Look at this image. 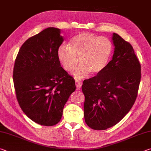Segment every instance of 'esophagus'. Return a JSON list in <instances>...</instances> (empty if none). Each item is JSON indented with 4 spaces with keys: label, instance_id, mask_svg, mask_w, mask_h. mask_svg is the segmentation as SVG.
<instances>
[{
    "label": "esophagus",
    "instance_id": "34e87169",
    "mask_svg": "<svg viewBox=\"0 0 151 151\" xmlns=\"http://www.w3.org/2000/svg\"><path fill=\"white\" fill-rule=\"evenodd\" d=\"M75 83H76V88L77 90H80V88H81L82 86V83L81 81H75Z\"/></svg>",
    "mask_w": 151,
    "mask_h": 151
}]
</instances>
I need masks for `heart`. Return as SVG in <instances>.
<instances>
[{
	"label": "heart",
	"mask_w": 151,
	"mask_h": 151,
	"mask_svg": "<svg viewBox=\"0 0 151 151\" xmlns=\"http://www.w3.org/2000/svg\"><path fill=\"white\" fill-rule=\"evenodd\" d=\"M113 46L108 38L98 37L90 32H82L75 36L70 46L61 45L57 56L63 68L73 72L78 63L81 65L74 73L75 78L81 79L89 73L96 75L103 72L111 57Z\"/></svg>",
	"instance_id": "heart-1"
}]
</instances>
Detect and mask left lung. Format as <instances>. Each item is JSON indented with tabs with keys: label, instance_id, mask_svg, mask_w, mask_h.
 I'll use <instances>...</instances> for the list:
<instances>
[{
	"label": "left lung",
	"instance_id": "8db88e82",
	"mask_svg": "<svg viewBox=\"0 0 151 151\" xmlns=\"http://www.w3.org/2000/svg\"><path fill=\"white\" fill-rule=\"evenodd\" d=\"M112 59L103 72L83 81L84 115L94 130H105L124 118L136 101L141 67L133 48L116 33Z\"/></svg>",
	"mask_w": 151,
	"mask_h": 151
}]
</instances>
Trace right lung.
I'll use <instances>...</instances> for the list:
<instances>
[{
	"label": "right lung",
	"instance_id": "right-lung-1",
	"mask_svg": "<svg viewBox=\"0 0 151 151\" xmlns=\"http://www.w3.org/2000/svg\"><path fill=\"white\" fill-rule=\"evenodd\" d=\"M63 40L59 29L47 28L27 39L15 59L13 81L18 103L29 118L43 126L59 122L65 104L76 89L75 80L58 58Z\"/></svg>",
	"mask_w": 151,
	"mask_h": 151
}]
</instances>
